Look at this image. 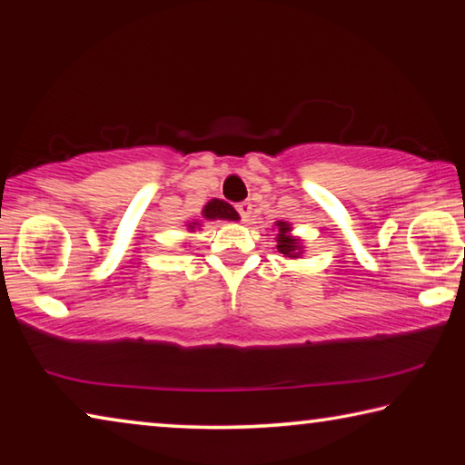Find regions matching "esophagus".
<instances>
[{"label":"esophagus","instance_id":"obj_1","mask_svg":"<svg viewBox=\"0 0 465 465\" xmlns=\"http://www.w3.org/2000/svg\"><path fill=\"white\" fill-rule=\"evenodd\" d=\"M235 211H238V213H240L242 222H248L250 213H252V204L248 201H242V203L235 204Z\"/></svg>","mask_w":465,"mask_h":465}]
</instances>
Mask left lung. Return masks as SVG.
Masks as SVG:
<instances>
[{"mask_svg":"<svg viewBox=\"0 0 465 465\" xmlns=\"http://www.w3.org/2000/svg\"><path fill=\"white\" fill-rule=\"evenodd\" d=\"M277 225H279V238H277L279 246H277V250L281 252V254H285V256H295L297 240H293V238H291V235H287L289 233V223L279 222Z\"/></svg>","mask_w":465,"mask_h":465,"instance_id":"left-lung-1","label":"left lung"}]
</instances>
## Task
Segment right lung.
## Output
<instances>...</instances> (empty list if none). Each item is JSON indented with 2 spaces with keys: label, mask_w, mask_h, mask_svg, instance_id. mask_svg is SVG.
<instances>
[{
  "label": "right lung",
  "mask_w": 465,
  "mask_h": 465,
  "mask_svg": "<svg viewBox=\"0 0 465 465\" xmlns=\"http://www.w3.org/2000/svg\"><path fill=\"white\" fill-rule=\"evenodd\" d=\"M203 217L204 219H230V222H238L240 215L235 213V209L232 207L230 203L213 199L207 203V207L203 209ZM199 223H191L188 227H196Z\"/></svg>",
  "instance_id": "add662e5"
}]
</instances>
